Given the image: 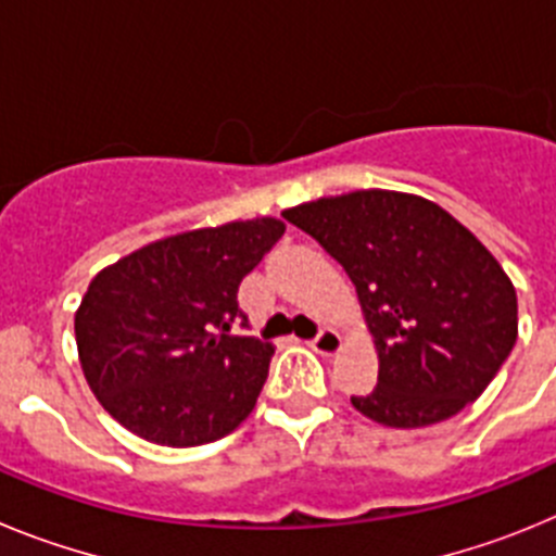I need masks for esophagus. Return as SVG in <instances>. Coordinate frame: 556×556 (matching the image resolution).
<instances>
[{"label": "esophagus", "mask_w": 556, "mask_h": 556, "mask_svg": "<svg viewBox=\"0 0 556 556\" xmlns=\"http://www.w3.org/2000/svg\"><path fill=\"white\" fill-rule=\"evenodd\" d=\"M312 348L320 353V356H333V353L342 348V337H339V331H333V328H323V331L312 339Z\"/></svg>", "instance_id": "1"}]
</instances>
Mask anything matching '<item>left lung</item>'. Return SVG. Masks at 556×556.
Returning a JSON list of instances; mask_svg holds the SVG:
<instances>
[{"mask_svg":"<svg viewBox=\"0 0 556 556\" xmlns=\"http://www.w3.org/2000/svg\"><path fill=\"white\" fill-rule=\"evenodd\" d=\"M356 287L378 384L356 412L390 429L448 420L488 390L518 339V294L495 255L417 194L358 189L283 211Z\"/></svg>","mask_w":556,"mask_h":556,"instance_id":"8db88e82","label":"left lung"}]
</instances>
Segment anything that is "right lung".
Instances as JSON below:
<instances>
[{"label":"right lung","mask_w":556,"mask_h":556,"mask_svg":"<svg viewBox=\"0 0 556 556\" xmlns=\"http://www.w3.org/2000/svg\"><path fill=\"white\" fill-rule=\"evenodd\" d=\"M275 217L166 236L88 283L75 314L83 376L127 431L166 448L223 440L253 412L275 348L236 337L239 283L283 236Z\"/></svg>","instance_id":"1"}]
</instances>
